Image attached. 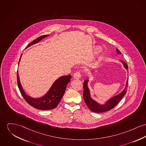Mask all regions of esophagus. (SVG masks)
Segmentation results:
<instances>
[{"label": "esophagus", "mask_w": 146, "mask_h": 146, "mask_svg": "<svg viewBox=\"0 0 146 146\" xmlns=\"http://www.w3.org/2000/svg\"><path fill=\"white\" fill-rule=\"evenodd\" d=\"M81 73L80 71H78V72H75L74 75V78H75L79 79L80 78H81Z\"/></svg>", "instance_id": "34e87169"}]
</instances>
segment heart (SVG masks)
<instances>
[{"label":"heart","mask_w":146,"mask_h":146,"mask_svg":"<svg viewBox=\"0 0 146 146\" xmlns=\"http://www.w3.org/2000/svg\"><path fill=\"white\" fill-rule=\"evenodd\" d=\"M95 52H96V53H97V52H98L100 50H101V48H100V47H96L95 48Z\"/></svg>","instance_id":"obj_1"}]
</instances>
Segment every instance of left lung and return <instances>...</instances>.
I'll return each instance as SVG.
<instances>
[{
    "label": "left lung",
    "mask_w": 146,
    "mask_h": 146,
    "mask_svg": "<svg viewBox=\"0 0 146 146\" xmlns=\"http://www.w3.org/2000/svg\"><path fill=\"white\" fill-rule=\"evenodd\" d=\"M117 52L118 54H121V52L118 49H116ZM121 62L123 64L124 67L128 70V65L126 63L123 61H121ZM88 80H85L84 82V95L83 97L84 101L87 105L88 107L93 112L96 113H101L110 111L113 108L116 106L117 104L121 100V99L125 95L127 92V88H128V80H127L126 84L124 90L118 95L115 96V97L111 98L104 104V105H100L97 102L94 100L90 95V91L89 88H88Z\"/></svg>",
    "instance_id": "left-lung-1"
}]
</instances>
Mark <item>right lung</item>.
<instances>
[{"mask_svg": "<svg viewBox=\"0 0 146 146\" xmlns=\"http://www.w3.org/2000/svg\"><path fill=\"white\" fill-rule=\"evenodd\" d=\"M48 35H44L40 36L37 39L33 41L31 43H30L27 46V48L36 43H38L41 39L48 36ZM21 56L20 58L19 63ZM71 78V75L64 76L58 78V79H57L54 82V83L50 88L49 91L44 96L38 98H34L30 97L29 96L27 95L24 92L21 85L18 72H17L18 85L22 96L30 106L40 110H49L54 109L55 107H57L58 103L61 101L65 93L67 85L70 82Z\"/></svg>", "mask_w": 146, "mask_h": 146, "instance_id": "1", "label": "right lung"}]
</instances>
